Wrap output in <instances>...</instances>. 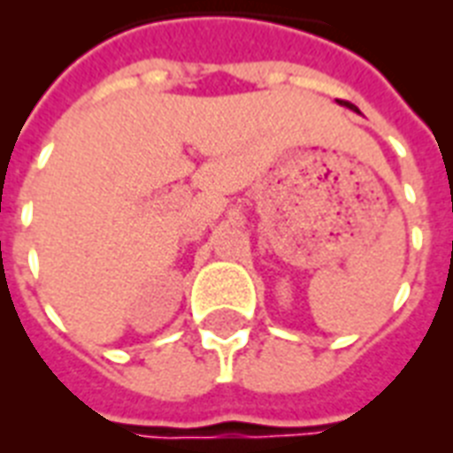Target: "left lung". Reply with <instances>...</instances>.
I'll use <instances>...</instances> for the list:
<instances>
[{"mask_svg":"<svg viewBox=\"0 0 453 453\" xmlns=\"http://www.w3.org/2000/svg\"><path fill=\"white\" fill-rule=\"evenodd\" d=\"M350 108H352V110H355V105H350Z\"/></svg>","mask_w":453,"mask_h":453,"instance_id":"1","label":"left lung"}]
</instances>
